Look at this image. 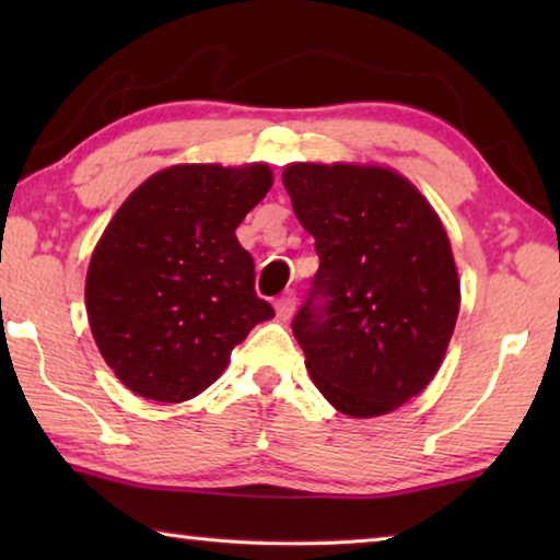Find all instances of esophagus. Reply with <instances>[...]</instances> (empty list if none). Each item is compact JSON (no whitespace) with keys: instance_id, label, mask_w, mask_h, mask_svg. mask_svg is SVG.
Instances as JSON below:
<instances>
[{"instance_id":"1","label":"esophagus","mask_w":560,"mask_h":560,"mask_svg":"<svg viewBox=\"0 0 560 560\" xmlns=\"http://www.w3.org/2000/svg\"><path fill=\"white\" fill-rule=\"evenodd\" d=\"M273 306H277V316L281 320H289L293 316V311H296V293H293V291L281 293Z\"/></svg>"}]
</instances>
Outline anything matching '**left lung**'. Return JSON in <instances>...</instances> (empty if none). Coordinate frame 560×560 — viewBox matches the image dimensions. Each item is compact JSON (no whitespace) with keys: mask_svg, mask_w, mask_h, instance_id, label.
Segmentation results:
<instances>
[{"mask_svg":"<svg viewBox=\"0 0 560 560\" xmlns=\"http://www.w3.org/2000/svg\"><path fill=\"white\" fill-rule=\"evenodd\" d=\"M283 187L320 261L291 324L308 373L343 415L393 412L430 385L457 324L447 232L387 167L293 163Z\"/></svg>","mask_w":560,"mask_h":560,"instance_id":"8db88e82","label":"left lung"}]
</instances>
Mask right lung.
Segmentation results:
<instances>
[{"label":"right lung","instance_id":"obj_1","mask_svg":"<svg viewBox=\"0 0 560 560\" xmlns=\"http://www.w3.org/2000/svg\"><path fill=\"white\" fill-rule=\"evenodd\" d=\"M264 163L175 165L132 192L93 249L86 311L101 355L140 397L185 402L269 320L234 230L271 189Z\"/></svg>","mask_w":560,"mask_h":560}]
</instances>
